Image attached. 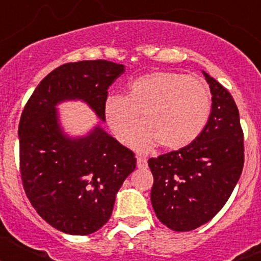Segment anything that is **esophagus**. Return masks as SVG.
<instances>
[{"mask_svg": "<svg viewBox=\"0 0 261 261\" xmlns=\"http://www.w3.org/2000/svg\"><path fill=\"white\" fill-rule=\"evenodd\" d=\"M137 167L138 168H146L147 167V159L142 156H137Z\"/></svg>", "mask_w": 261, "mask_h": 261, "instance_id": "34e87169", "label": "esophagus"}]
</instances>
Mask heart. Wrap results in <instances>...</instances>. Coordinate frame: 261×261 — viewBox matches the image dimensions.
I'll return each instance as SVG.
<instances>
[{
	"label": "heart",
	"instance_id": "1",
	"mask_svg": "<svg viewBox=\"0 0 261 261\" xmlns=\"http://www.w3.org/2000/svg\"><path fill=\"white\" fill-rule=\"evenodd\" d=\"M211 89L204 81L176 71H151L133 80L126 95L105 103L108 126L121 144L149 151L156 142L168 150L190 145L208 123ZM144 125L134 135L139 114ZM135 138H133V136Z\"/></svg>",
	"mask_w": 261,
	"mask_h": 261
}]
</instances>
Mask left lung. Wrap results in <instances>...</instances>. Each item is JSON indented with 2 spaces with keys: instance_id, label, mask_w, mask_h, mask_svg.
<instances>
[{
  "instance_id": "left-lung-1",
  "label": "left lung",
  "mask_w": 261,
  "mask_h": 261,
  "mask_svg": "<svg viewBox=\"0 0 261 261\" xmlns=\"http://www.w3.org/2000/svg\"><path fill=\"white\" fill-rule=\"evenodd\" d=\"M212 111L200 136L179 150L149 159L154 176L151 205L174 231L200 227L222 209L244 165L243 130L231 94L204 71Z\"/></svg>"
}]
</instances>
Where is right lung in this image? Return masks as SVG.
Segmentation results:
<instances>
[{
	"label": "right lung",
	"instance_id": "right-lung-1",
	"mask_svg": "<svg viewBox=\"0 0 261 261\" xmlns=\"http://www.w3.org/2000/svg\"><path fill=\"white\" fill-rule=\"evenodd\" d=\"M124 71V65L107 60L64 64L38 85L20 116L24 192L39 216L66 234H93L107 223L137 159L99 125L85 137L65 136L56 106L81 99L105 121L107 90Z\"/></svg>",
	"mask_w": 261,
	"mask_h": 261
}]
</instances>
